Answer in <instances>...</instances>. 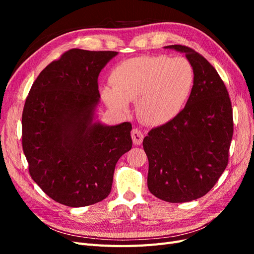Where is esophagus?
Here are the masks:
<instances>
[{"label": "esophagus", "instance_id": "34e87169", "mask_svg": "<svg viewBox=\"0 0 254 254\" xmlns=\"http://www.w3.org/2000/svg\"><path fill=\"white\" fill-rule=\"evenodd\" d=\"M131 137H132L133 144L140 145L143 142L144 134H143L141 130H139L137 128H134V129H132V131H131Z\"/></svg>", "mask_w": 254, "mask_h": 254}]
</instances>
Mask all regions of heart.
<instances>
[{
  "label": "heart",
  "instance_id": "heart-1",
  "mask_svg": "<svg viewBox=\"0 0 254 254\" xmlns=\"http://www.w3.org/2000/svg\"><path fill=\"white\" fill-rule=\"evenodd\" d=\"M112 87L101 88L106 105L126 111L135 101L137 117L160 126L178 115L193 90L194 70L183 57L142 56L123 61L110 73Z\"/></svg>",
  "mask_w": 254,
  "mask_h": 254
}]
</instances>
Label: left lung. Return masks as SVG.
<instances>
[{
	"instance_id": "8db88e82",
	"label": "left lung",
	"mask_w": 254,
	"mask_h": 254,
	"mask_svg": "<svg viewBox=\"0 0 254 254\" xmlns=\"http://www.w3.org/2000/svg\"><path fill=\"white\" fill-rule=\"evenodd\" d=\"M165 49L186 54L194 70V84L184 109L144 137L147 186L164 201L188 202L210 191L226 170L233 111L225 83L209 61L184 45Z\"/></svg>"
}]
</instances>
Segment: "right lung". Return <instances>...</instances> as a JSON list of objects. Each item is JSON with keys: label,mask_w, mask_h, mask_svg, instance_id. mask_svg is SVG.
Returning <instances> with one entry per match:
<instances>
[{"label": "right lung", "mask_w": 254, "mask_h": 254, "mask_svg": "<svg viewBox=\"0 0 254 254\" xmlns=\"http://www.w3.org/2000/svg\"><path fill=\"white\" fill-rule=\"evenodd\" d=\"M118 55L72 49L39 74L22 113V147L29 175L61 204L86 206L110 194L119 159L132 147L129 122H94L97 78Z\"/></svg>", "instance_id": "1"}]
</instances>
